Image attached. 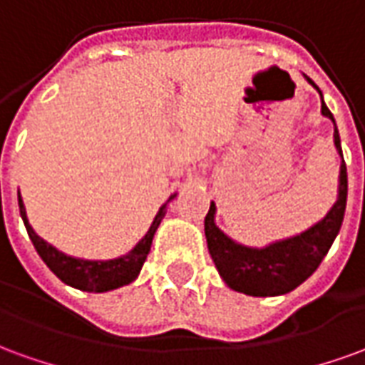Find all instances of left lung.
Masks as SVG:
<instances>
[{
  "mask_svg": "<svg viewBox=\"0 0 365 365\" xmlns=\"http://www.w3.org/2000/svg\"><path fill=\"white\" fill-rule=\"evenodd\" d=\"M307 82L313 86L321 96L322 117L334 125V148L340 156V174H338V195L334 205L321 221L311 225L309 229L301 230L297 235L287 238H279L266 246H248L230 238L225 230L217 227V205L211 201L209 213L205 217V238L209 254L215 262V268L219 269L222 282L230 289L252 295V297H275L285 295L313 272L319 268L322 258L327 256L330 246L338 237V230L342 227L346 211V197H348V174H346L344 156L340 146L334 115L322 99V91L319 86L303 74Z\"/></svg>",
  "mask_w": 365,
  "mask_h": 365,
  "instance_id": "left-lung-1",
  "label": "left lung"
}]
</instances>
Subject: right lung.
Masks as SVG:
<instances>
[{
	"instance_id": "right-lung-1",
	"label": "right lung",
	"mask_w": 365,
	"mask_h": 365,
	"mask_svg": "<svg viewBox=\"0 0 365 365\" xmlns=\"http://www.w3.org/2000/svg\"><path fill=\"white\" fill-rule=\"evenodd\" d=\"M175 195L178 193L170 195L166 203L160 207L154 221H152L150 229L146 230V235L136 242L133 250H128L127 254L117 256V258H109V260H88V258H78V256L64 254L56 246L46 242L43 237H38L27 219V209H25L23 197H21V191H17L21 219L25 222L29 238H31V242L35 246L38 256L43 258L44 264L51 268L52 274L56 275L60 282H64L70 287H76L80 291H90V293H105V291L119 289L123 285L135 282L138 274H140V269H143L146 256L150 252L152 238L156 235L162 219L166 217L168 203Z\"/></svg>"
}]
</instances>
